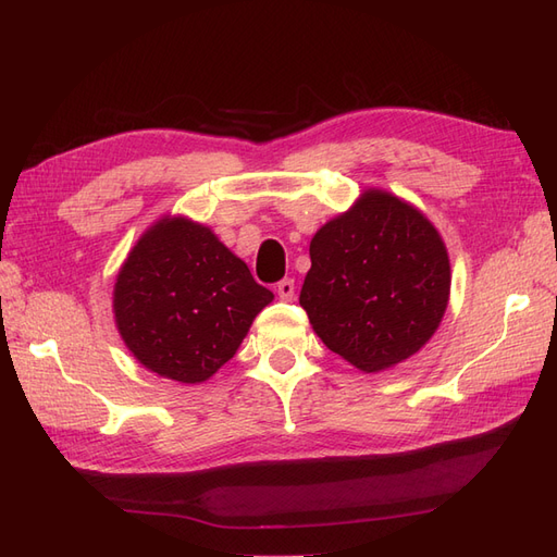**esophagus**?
<instances>
[{
    "instance_id": "esophagus-1",
    "label": "esophagus",
    "mask_w": 557,
    "mask_h": 557,
    "mask_svg": "<svg viewBox=\"0 0 557 557\" xmlns=\"http://www.w3.org/2000/svg\"><path fill=\"white\" fill-rule=\"evenodd\" d=\"M276 295L283 301H293L295 299V281L293 278H283L276 283Z\"/></svg>"
}]
</instances>
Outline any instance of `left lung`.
I'll list each match as a JSON object with an SVG mask.
<instances>
[{
	"instance_id": "left-lung-1",
	"label": "left lung",
	"mask_w": 557,
	"mask_h": 557,
	"mask_svg": "<svg viewBox=\"0 0 557 557\" xmlns=\"http://www.w3.org/2000/svg\"><path fill=\"white\" fill-rule=\"evenodd\" d=\"M309 256L299 305L323 344L362 372L411 358L440 327L450 295L448 252L404 199L362 193L313 234Z\"/></svg>"
}]
</instances>
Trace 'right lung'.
Wrapping results in <instances>:
<instances>
[{
	"label": "right lung",
	"mask_w": 557,
	"mask_h": 557,
	"mask_svg": "<svg viewBox=\"0 0 557 557\" xmlns=\"http://www.w3.org/2000/svg\"><path fill=\"white\" fill-rule=\"evenodd\" d=\"M274 293L215 234L162 218L129 250L113 288L115 325L146 369L178 383L213 376Z\"/></svg>",
	"instance_id": "add662e5"
}]
</instances>
